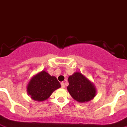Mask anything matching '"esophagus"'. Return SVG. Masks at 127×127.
Segmentation results:
<instances>
[{
  "instance_id": "1",
  "label": "esophagus",
  "mask_w": 127,
  "mask_h": 127,
  "mask_svg": "<svg viewBox=\"0 0 127 127\" xmlns=\"http://www.w3.org/2000/svg\"><path fill=\"white\" fill-rule=\"evenodd\" d=\"M61 87H62V88H64V87H65V85H64V82H62V83H61Z\"/></svg>"
}]
</instances>
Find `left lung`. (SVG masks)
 I'll list each match as a JSON object with an SVG mask.
<instances>
[{
	"mask_svg": "<svg viewBox=\"0 0 127 127\" xmlns=\"http://www.w3.org/2000/svg\"><path fill=\"white\" fill-rule=\"evenodd\" d=\"M69 86L67 90L71 97L79 102H86L91 100L95 95V89L81 73L76 72L68 78Z\"/></svg>",
	"mask_w": 127,
	"mask_h": 127,
	"instance_id": "8db88e82",
	"label": "left lung"
}]
</instances>
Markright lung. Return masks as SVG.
Returning <instances> with one entry per match:
<instances>
[{"label":"right lung","mask_w":127,"mask_h":127,"mask_svg":"<svg viewBox=\"0 0 127 127\" xmlns=\"http://www.w3.org/2000/svg\"><path fill=\"white\" fill-rule=\"evenodd\" d=\"M61 87V84L55 76H51L45 71L34 76L28 84L27 93L33 100L44 101L51 94Z\"/></svg>","instance_id":"1"}]
</instances>
